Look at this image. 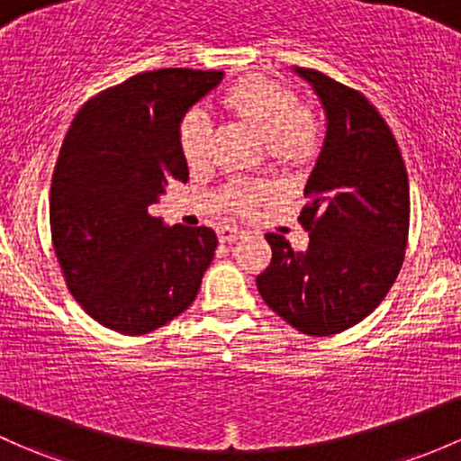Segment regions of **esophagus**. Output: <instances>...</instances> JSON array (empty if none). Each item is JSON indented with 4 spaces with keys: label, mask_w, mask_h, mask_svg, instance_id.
<instances>
[{
    "label": "esophagus",
    "mask_w": 461,
    "mask_h": 461,
    "mask_svg": "<svg viewBox=\"0 0 461 461\" xmlns=\"http://www.w3.org/2000/svg\"><path fill=\"white\" fill-rule=\"evenodd\" d=\"M245 231L240 230V227H231V225H225L218 230V239H221V243H234V240L243 239Z\"/></svg>",
    "instance_id": "obj_1"
}]
</instances>
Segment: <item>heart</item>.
Segmentation results:
<instances>
[{
    "instance_id": "obj_1",
    "label": "heart",
    "mask_w": 461,
    "mask_h": 461,
    "mask_svg": "<svg viewBox=\"0 0 461 461\" xmlns=\"http://www.w3.org/2000/svg\"><path fill=\"white\" fill-rule=\"evenodd\" d=\"M225 104L245 116L260 137L269 143V154L280 166H303L312 161L322 143V121L316 113L300 108L294 90L285 88L267 77H247L227 90ZM181 152L187 166L198 167L210 157L212 116L205 108L187 113L178 132ZM263 185L234 183L227 187V205L236 212H247L267 198Z\"/></svg>"
}]
</instances>
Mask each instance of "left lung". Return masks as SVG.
<instances>
[{"instance_id": "obj_1", "label": "left lung", "mask_w": 461, "mask_h": 461, "mask_svg": "<svg viewBox=\"0 0 461 461\" xmlns=\"http://www.w3.org/2000/svg\"><path fill=\"white\" fill-rule=\"evenodd\" d=\"M327 114L322 149L298 221L307 251L267 234L271 263L256 278L269 309L307 336L365 320L389 294L409 240V176L397 141L362 92L313 68H294Z\"/></svg>"}]
</instances>
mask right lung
I'll return each instance as SVG.
<instances>
[{
	"mask_svg": "<svg viewBox=\"0 0 461 461\" xmlns=\"http://www.w3.org/2000/svg\"><path fill=\"white\" fill-rule=\"evenodd\" d=\"M221 70L141 72L86 101L50 185L57 260L77 303L104 327L141 336L185 312L218 245L210 227L148 214L172 181L190 178L181 121Z\"/></svg>",
	"mask_w": 461,
	"mask_h": 461,
	"instance_id": "add662e5",
	"label": "right lung"
}]
</instances>
